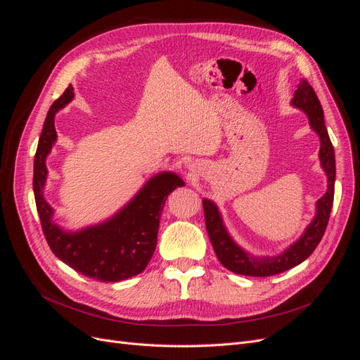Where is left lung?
I'll use <instances>...</instances> for the list:
<instances>
[{
    "instance_id": "obj_1",
    "label": "left lung",
    "mask_w": 360,
    "mask_h": 360,
    "mask_svg": "<svg viewBox=\"0 0 360 360\" xmlns=\"http://www.w3.org/2000/svg\"><path fill=\"white\" fill-rule=\"evenodd\" d=\"M291 105L299 108L309 118V124L312 130L320 136V162L321 168L328 176V191L317 201V213L312 222L307 226V230L302 234L297 242H294L284 252L276 257H252L238 246L231 236L228 234L226 228L222 222V216L217 210V207L210 200H202L205 228L209 233L212 246L219 258L221 264L228 270L234 271L237 275L246 276H271L282 274L300 264L307 259L315 248L319 246L323 234L328 226L330 210L333 205V193H335V151L330 143L328 129L324 126V114L323 108L319 101L317 94L309 85L307 79H302L297 85V90L294 91Z\"/></svg>"
}]
</instances>
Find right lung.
<instances>
[{
	"label": "right lung",
	"mask_w": 360,
	"mask_h": 360,
	"mask_svg": "<svg viewBox=\"0 0 360 360\" xmlns=\"http://www.w3.org/2000/svg\"><path fill=\"white\" fill-rule=\"evenodd\" d=\"M73 99L69 85L49 108L34 156L32 189L41 230L51 250L63 263L81 275L102 282H118L144 271L153 257L159 219L168 195L184 184L174 172H160L150 179L122 210L110 219L81 231H64L52 221L53 210L43 197L46 183V156L57 141L53 118Z\"/></svg>",
	"instance_id": "right-lung-1"
}]
</instances>
